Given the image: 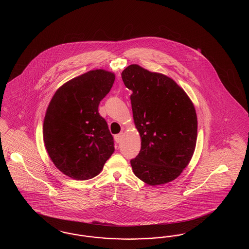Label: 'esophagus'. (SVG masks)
<instances>
[{"instance_id":"esophagus-1","label":"esophagus","mask_w":249,"mask_h":249,"mask_svg":"<svg viewBox=\"0 0 249 249\" xmlns=\"http://www.w3.org/2000/svg\"><path fill=\"white\" fill-rule=\"evenodd\" d=\"M115 142H117V143H120L121 141H122V138H123V134L122 133H120V134H117V135H115Z\"/></svg>"}]
</instances>
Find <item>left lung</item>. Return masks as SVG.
Instances as JSON below:
<instances>
[{"mask_svg": "<svg viewBox=\"0 0 249 249\" xmlns=\"http://www.w3.org/2000/svg\"><path fill=\"white\" fill-rule=\"evenodd\" d=\"M121 77L132 91L133 120L142 139L140 153L130 160L133 173L150 185L174 181L196 149L195 106L175 81L162 74L130 65Z\"/></svg>", "mask_w": 249, "mask_h": 249, "instance_id": "obj_1", "label": "left lung"}]
</instances>
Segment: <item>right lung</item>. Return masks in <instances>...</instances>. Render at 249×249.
Here are the masks:
<instances>
[{
	"label": "right lung",
	"mask_w": 249,
	"mask_h": 249,
	"mask_svg": "<svg viewBox=\"0 0 249 249\" xmlns=\"http://www.w3.org/2000/svg\"><path fill=\"white\" fill-rule=\"evenodd\" d=\"M115 75L91 70L64 84L45 113V149L55 167L68 177L84 181L97 176L112 155L113 137L98 105L113 86Z\"/></svg>",
	"instance_id": "1"
}]
</instances>
